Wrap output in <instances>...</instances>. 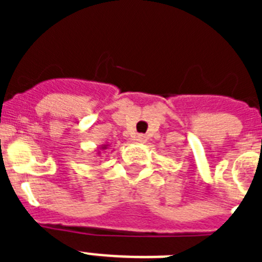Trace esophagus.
<instances>
[{"label":"esophagus","instance_id":"34e87169","mask_svg":"<svg viewBox=\"0 0 262 262\" xmlns=\"http://www.w3.org/2000/svg\"><path fill=\"white\" fill-rule=\"evenodd\" d=\"M134 140H135L136 143H139V144H142V143L147 142V136L143 135V134H136V135L134 136Z\"/></svg>","mask_w":262,"mask_h":262}]
</instances>
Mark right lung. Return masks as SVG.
<instances>
[{"label":"right lung","instance_id":"right-lung-1","mask_svg":"<svg viewBox=\"0 0 262 262\" xmlns=\"http://www.w3.org/2000/svg\"><path fill=\"white\" fill-rule=\"evenodd\" d=\"M107 147H108V144H102L101 145V147L98 148V149H97V154H101V151H103V149H107Z\"/></svg>","mask_w":262,"mask_h":262}]
</instances>
